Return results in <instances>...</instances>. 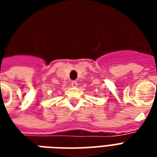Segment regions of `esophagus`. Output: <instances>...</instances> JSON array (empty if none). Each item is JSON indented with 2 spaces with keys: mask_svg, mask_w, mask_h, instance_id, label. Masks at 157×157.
<instances>
[{
  "mask_svg": "<svg viewBox=\"0 0 157 157\" xmlns=\"http://www.w3.org/2000/svg\"><path fill=\"white\" fill-rule=\"evenodd\" d=\"M77 85H78V83H77V82H76V81H72L71 82L72 86H77Z\"/></svg>",
  "mask_w": 157,
  "mask_h": 157,
  "instance_id": "1",
  "label": "esophagus"
}]
</instances>
